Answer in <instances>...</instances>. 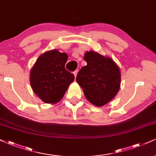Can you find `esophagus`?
<instances>
[{
	"label": "esophagus",
	"instance_id": "obj_1",
	"mask_svg": "<svg viewBox=\"0 0 156 156\" xmlns=\"http://www.w3.org/2000/svg\"><path fill=\"white\" fill-rule=\"evenodd\" d=\"M77 73H78V70H77V69H76V70H75L74 72V74L75 77H76V75H77Z\"/></svg>",
	"mask_w": 156,
	"mask_h": 156
}]
</instances>
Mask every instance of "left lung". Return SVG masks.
Returning <instances> with one entry per match:
<instances>
[{
  "label": "left lung",
  "mask_w": 156,
  "mask_h": 156,
  "mask_svg": "<svg viewBox=\"0 0 156 156\" xmlns=\"http://www.w3.org/2000/svg\"><path fill=\"white\" fill-rule=\"evenodd\" d=\"M84 59L87 65L78 72L76 82L90 103L96 106H103L118 93L121 84L120 70L112 59L96 52H87Z\"/></svg>",
  "instance_id": "obj_1"
}]
</instances>
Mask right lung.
<instances>
[{
	"label": "right lung",
	"instance_id": "obj_1",
	"mask_svg": "<svg viewBox=\"0 0 156 156\" xmlns=\"http://www.w3.org/2000/svg\"><path fill=\"white\" fill-rule=\"evenodd\" d=\"M68 55L57 50L45 52L38 58L30 72L34 93L46 103H55L62 98L74 75L65 69Z\"/></svg>",
	"mask_w": 156,
	"mask_h": 156
}]
</instances>
